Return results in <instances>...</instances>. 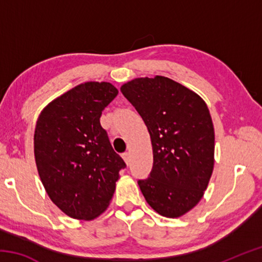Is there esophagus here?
I'll use <instances>...</instances> for the list:
<instances>
[{"instance_id": "obj_1", "label": "esophagus", "mask_w": 262, "mask_h": 262, "mask_svg": "<svg viewBox=\"0 0 262 262\" xmlns=\"http://www.w3.org/2000/svg\"><path fill=\"white\" fill-rule=\"evenodd\" d=\"M122 158H123V161H125L126 164L128 165V164H129V162H130L129 154H128V152H123V154H122Z\"/></svg>"}]
</instances>
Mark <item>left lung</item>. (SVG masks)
<instances>
[{
	"label": "left lung",
	"instance_id": "obj_1",
	"mask_svg": "<svg viewBox=\"0 0 262 262\" xmlns=\"http://www.w3.org/2000/svg\"><path fill=\"white\" fill-rule=\"evenodd\" d=\"M120 90L151 139L152 170L137 181L141 192L159 215L183 216L202 199L214 168L215 133L207 104L164 76L135 78Z\"/></svg>",
	"mask_w": 262,
	"mask_h": 262
}]
</instances>
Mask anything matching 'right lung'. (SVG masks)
<instances>
[{
    "mask_svg": "<svg viewBox=\"0 0 262 262\" xmlns=\"http://www.w3.org/2000/svg\"><path fill=\"white\" fill-rule=\"evenodd\" d=\"M117 95L107 82L79 84L51 101L37 120L39 177L53 203L73 219L90 221L104 212L126 167L99 121Z\"/></svg>",
    "mask_w": 262,
    "mask_h": 262,
    "instance_id": "obj_1",
    "label": "right lung"
}]
</instances>
